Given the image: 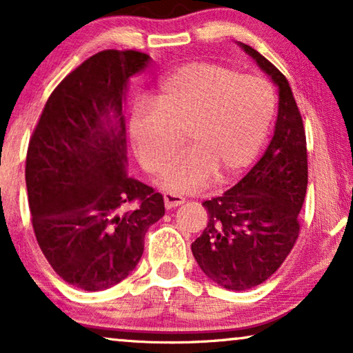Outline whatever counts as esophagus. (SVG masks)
<instances>
[{
    "instance_id": "esophagus-1",
    "label": "esophagus",
    "mask_w": 353,
    "mask_h": 353,
    "mask_svg": "<svg viewBox=\"0 0 353 353\" xmlns=\"http://www.w3.org/2000/svg\"><path fill=\"white\" fill-rule=\"evenodd\" d=\"M163 202H165V209L170 210L175 209L178 205L185 204V197L175 194V192H167V194H163Z\"/></svg>"
}]
</instances>
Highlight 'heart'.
Returning <instances> with one entry per match:
<instances>
[{
  "label": "heart",
  "instance_id": "1",
  "mask_svg": "<svg viewBox=\"0 0 353 353\" xmlns=\"http://www.w3.org/2000/svg\"><path fill=\"white\" fill-rule=\"evenodd\" d=\"M154 105L138 103L130 114L128 132L144 170L159 175L182 145L190 151L167 169L163 190L190 192L212 178L230 181L257 159L276 96L260 75H241L214 62H191L159 81Z\"/></svg>",
  "mask_w": 353,
  "mask_h": 353
}]
</instances>
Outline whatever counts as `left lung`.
<instances>
[{"label":"left lung","instance_id":"8db88e82","mask_svg":"<svg viewBox=\"0 0 353 353\" xmlns=\"http://www.w3.org/2000/svg\"><path fill=\"white\" fill-rule=\"evenodd\" d=\"M278 88V119L262 159L223 196L204 201L205 230L191 244L205 276L230 291H245L272 276L299 238V212L308 168L302 117L292 90L272 62L238 43Z\"/></svg>","mask_w":353,"mask_h":353}]
</instances>
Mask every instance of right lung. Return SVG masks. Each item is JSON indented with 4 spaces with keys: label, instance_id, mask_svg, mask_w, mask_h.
<instances>
[{
    "label": "right lung",
    "instance_id": "1",
    "mask_svg": "<svg viewBox=\"0 0 353 353\" xmlns=\"http://www.w3.org/2000/svg\"><path fill=\"white\" fill-rule=\"evenodd\" d=\"M144 52L105 50L48 98L27 151L26 183L38 245L52 270L85 291L112 288L137 268L163 197L127 173L123 104ZM130 203L135 209L125 212Z\"/></svg>",
    "mask_w": 353,
    "mask_h": 353
}]
</instances>
